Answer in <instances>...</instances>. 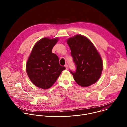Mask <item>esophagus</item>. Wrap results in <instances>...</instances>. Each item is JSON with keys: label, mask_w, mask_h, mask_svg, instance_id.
<instances>
[{"label": "esophagus", "mask_w": 127, "mask_h": 127, "mask_svg": "<svg viewBox=\"0 0 127 127\" xmlns=\"http://www.w3.org/2000/svg\"><path fill=\"white\" fill-rule=\"evenodd\" d=\"M65 67H66V69H68V65H67V64L65 65Z\"/></svg>", "instance_id": "1"}]
</instances>
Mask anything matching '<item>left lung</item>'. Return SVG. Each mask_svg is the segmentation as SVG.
I'll return each instance as SVG.
<instances>
[{"mask_svg": "<svg viewBox=\"0 0 127 127\" xmlns=\"http://www.w3.org/2000/svg\"><path fill=\"white\" fill-rule=\"evenodd\" d=\"M76 70L70 73L79 85L87 87L95 83L102 71V62L97 51L87 38L76 35L67 41Z\"/></svg>", "mask_w": 127, "mask_h": 127, "instance_id": "8db88e82", "label": "left lung"}]
</instances>
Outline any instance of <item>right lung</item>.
<instances>
[{
  "mask_svg": "<svg viewBox=\"0 0 127 127\" xmlns=\"http://www.w3.org/2000/svg\"><path fill=\"white\" fill-rule=\"evenodd\" d=\"M57 41V38L42 39L34 45L28 59L27 74L32 83L39 88L51 87L66 69L60 65L57 55L52 52Z\"/></svg>",
  "mask_w": 127,
  "mask_h": 127,
  "instance_id": "1",
  "label": "right lung"
}]
</instances>
